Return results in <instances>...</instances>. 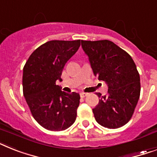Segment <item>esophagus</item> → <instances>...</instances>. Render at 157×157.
Masks as SVG:
<instances>
[{
  "label": "esophagus",
  "mask_w": 157,
  "mask_h": 157,
  "mask_svg": "<svg viewBox=\"0 0 157 157\" xmlns=\"http://www.w3.org/2000/svg\"><path fill=\"white\" fill-rule=\"evenodd\" d=\"M81 97H85L87 96V95H88V93H81Z\"/></svg>",
  "instance_id": "obj_1"
}]
</instances>
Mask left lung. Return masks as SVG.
Returning <instances> with one entry per match:
<instances>
[{"mask_svg": "<svg viewBox=\"0 0 157 157\" xmlns=\"http://www.w3.org/2000/svg\"><path fill=\"white\" fill-rule=\"evenodd\" d=\"M93 72L108 85V95L98 93L99 103L93 109L99 124L117 128L127 124L133 114L140 93V75L128 53L113 42L81 40Z\"/></svg>", "mask_w": 157, "mask_h": 157, "instance_id": "obj_1", "label": "left lung"}]
</instances>
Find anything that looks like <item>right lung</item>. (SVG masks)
I'll return each instance as SVG.
<instances>
[{
  "label": "right lung",
  "instance_id": "add662e5",
  "mask_svg": "<svg viewBox=\"0 0 157 157\" xmlns=\"http://www.w3.org/2000/svg\"><path fill=\"white\" fill-rule=\"evenodd\" d=\"M81 40H50L38 47L23 68L24 97L37 123L50 131H62L76 121L80 95L56 85L63 68L78 50Z\"/></svg>",
  "mask_w": 157,
  "mask_h": 157
}]
</instances>
